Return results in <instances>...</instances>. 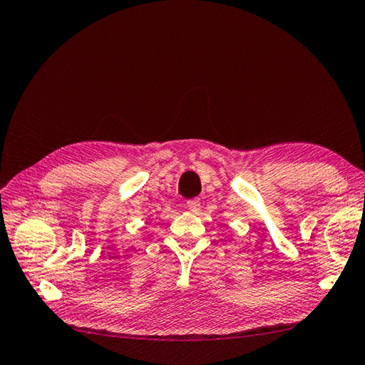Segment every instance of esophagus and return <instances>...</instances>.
<instances>
[{"instance_id":"esophagus-1","label":"esophagus","mask_w":365,"mask_h":365,"mask_svg":"<svg viewBox=\"0 0 365 365\" xmlns=\"http://www.w3.org/2000/svg\"><path fill=\"white\" fill-rule=\"evenodd\" d=\"M187 207H188V210H190V212H192V213H197V212L200 210V200H199L197 197H195V199H190V200H187Z\"/></svg>"}]
</instances>
